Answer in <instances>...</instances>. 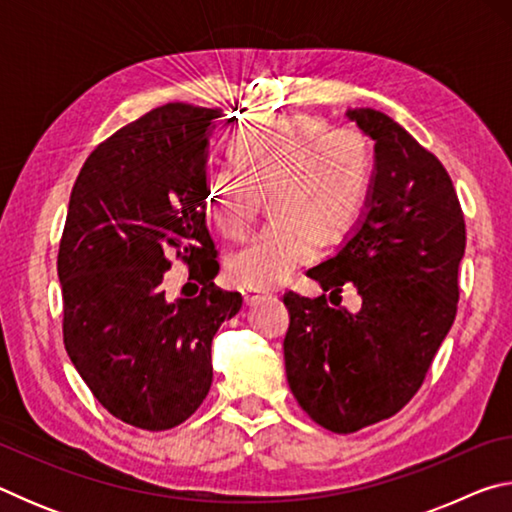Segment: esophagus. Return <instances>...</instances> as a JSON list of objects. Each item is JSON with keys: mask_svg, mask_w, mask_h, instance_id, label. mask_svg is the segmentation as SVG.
<instances>
[{"mask_svg": "<svg viewBox=\"0 0 512 512\" xmlns=\"http://www.w3.org/2000/svg\"><path fill=\"white\" fill-rule=\"evenodd\" d=\"M259 300H264V293H259V291H244V302H246L248 307L257 305Z\"/></svg>", "mask_w": 512, "mask_h": 512, "instance_id": "1", "label": "esophagus"}]
</instances>
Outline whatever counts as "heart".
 <instances>
[{
	"label": "heart",
	"instance_id": "obj_1",
	"mask_svg": "<svg viewBox=\"0 0 512 512\" xmlns=\"http://www.w3.org/2000/svg\"><path fill=\"white\" fill-rule=\"evenodd\" d=\"M232 162L207 173L205 214L225 237L250 230L262 194L277 216L248 246L225 259V277L239 289L266 291L311 262L318 232L336 237L357 219L368 196L372 155L359 128L311 115H273L239 126Z\"/></svg>",
	"mask_w": 512,
	"mask_h": 512
}]
</instances>
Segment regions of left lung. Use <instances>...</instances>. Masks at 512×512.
Masks as SVG:
<instances>
[{
  "label": "left lung",
  "mask_w": 512,
  "mask_h": 512,
  "mask_svg": "<svg viewBox=\"0 0 512 512\" xmlns=\"http://www.w3.org/2000/svg\"><path fill=\"white\" fill-rule=\"evenodd\" d=\"M375 142L368 196L334 255L309 268L323 291L352 284L359 311L289 291L284 368L309 418L334 433L386 420L418 393L456 316L465 221L436 155L388 115L348 108Z\"/></svg>",
  "instance_id": "left-lung-1"
}]
</instances>
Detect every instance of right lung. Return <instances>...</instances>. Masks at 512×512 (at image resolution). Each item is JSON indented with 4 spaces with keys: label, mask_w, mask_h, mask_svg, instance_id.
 <instances>
[{
    "label": "right lung",
    "mask_w": 512,
    "mask_h": 512,
    "mask_svg": "<svg viewBox=\"0 0 512 512\" xmlns=\"http://www.w3.org/2000/svg\"><path fill=\"white\" fill-rule=\"evenodd\" d=\"M221 110L164 103L99 144L76 178L58 250L65 350L94 397L126 424L185 422L212 386V339L239 314L205 221L207 146ZM204 284L169 301L168 257Z\"/></svg>",
    "instance_id": "right-lung-1"
}]
</instances>
